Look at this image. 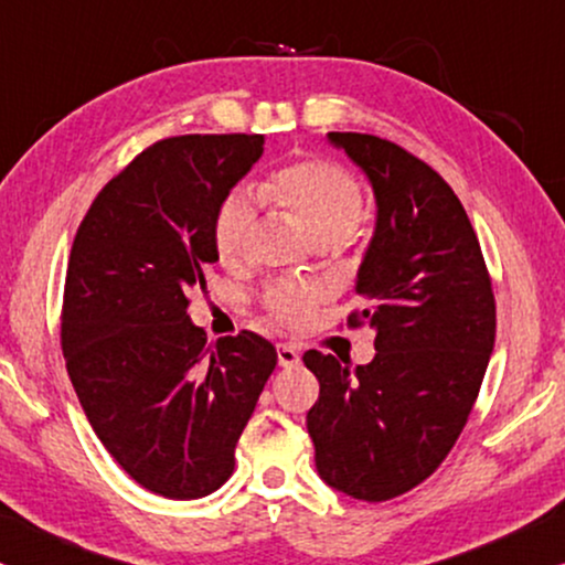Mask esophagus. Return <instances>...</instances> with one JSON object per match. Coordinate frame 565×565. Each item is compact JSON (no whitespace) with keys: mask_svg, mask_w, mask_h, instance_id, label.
<instances>
[{"mask_svg":"<svg viewBox=\"0 0 565 565\" xmlns=\"http://www.w3.org/2000/svg\"><path fill=\"white\" fill-rule=\"evenodd\" d=\"M276 353H278V366H297L299 364V349H297V345L278 343Z\"/></svg>","mask_w":565,"mask_h":565,"instance_id":"esophagus-1","label":"esophagus"}]
</instances>
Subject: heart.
<instances>
[{
	"label": "heart",
	"instance_id": "obj_1",
	"mask_svg": "<svg viewBox=\"0 0 565 565\" xmlns=\"http://www.w3.org/2000/svg\"><path fill=\"white\" fill-rule=\"evenodd\" d=\"M255 199L295 216L315 243H345L364 212V195L351 172L328 160H297L284 164L255 185ZM255 204L245 191L224 199L214 220V245L222 260L243 258L255 232ZM326 297L318 284H278L266 305L276 320L299 326Z\"/></svg>",
	"mask_w": 565,
	"mask_h": 565
}]
</instances>
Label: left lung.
Instances as JSON below:
<instances>
[{"label": "left lung", "mask_w": 565, "mask_h": 565, "mask_svg": "<svg viewBox=\"0 0 565 565\" xmlns=\"http://www.w3.org/2000/svg\"><path fill=\"white\" fill-rule=\"evenodd\" d=\"M370 180L377 220L349 326L374 330L353 370L307 351L320 382L307 413L315 468L359 501L395 499L431 476L476 405L495 341V302L476 230L439 172L393 141L330 131Z\"/></svg>", "instance_id": "1"}]
</instances>
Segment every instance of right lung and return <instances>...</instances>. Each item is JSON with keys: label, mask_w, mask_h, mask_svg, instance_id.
<instances>
[{"label": "right lung", "mask_w": 565, "mask_h": 565, "mask_svg": "<svg viewBox=\"0 0 565 565\" xmlns=\"http://www.w3.org/2000/svg\"><path fill=\"white\" fill-rule=\"evenodd\" d=\"M263 134H191L145 149L97 193L64 284L62 351L89 426L120 468L164 499L227 483L276 366L243 330L206 345L188 291L220 260L214 220L260 160Z\"/></svg>", "instance_id": "obj_1"}]
</instances>
